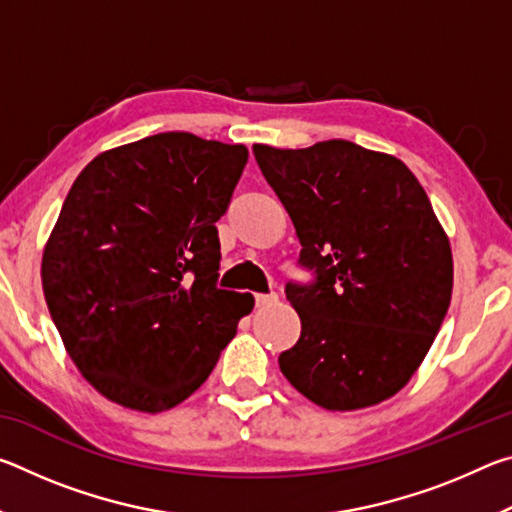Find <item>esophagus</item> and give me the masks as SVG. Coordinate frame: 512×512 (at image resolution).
Wrapping results in <instances>:
<instances>
[{"instance_id":"1","label":"esophagus","mask_w":512,"mask_h":512,"mask_svg":"<svg viewBox=\"0 0 512 512\" xmlns=\"http://www.w3.org/2000/svg\"><path fill=\"white\" fill-rule=\"evenodd\" d=\"M275 302H277L275 293H255V307L257 309L268 307V305H275Z\"/></svg>"}]
</instances>
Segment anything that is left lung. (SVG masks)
<instances>
[{
  "label": "left lung",
  "mask_w": 512,
  "mask_h": 512,
  "mask_svg": "<svg viewBox=\"0 0 512 512\" xmlns=\"http://www.w3.org/2000/svg\"><path fill=\"white\" fill-rule=\"evenodd\" d=\"M289 212L309 282H287L302 332L280 370L329 411L379 404L411 379L452 300V250L418 178L348 140L253 146Z\"/></svg>",
  "instance_id": "8db88e82"
}]
</instances>
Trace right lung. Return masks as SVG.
Masks as SVG:
<instances>
[{"mask_svg":"<svg viewBox=\"0 0 512 512\" xmlns=\"http://www.w3.org/2000/svg\"><path fill=\"white\" fill-rule=\"evenodd\" d=\"M241 144L158 133L85 167L42 255V289L69 357L121 406L160 413L210 377L250 293L216 289Z\"/></svg>","mask_w":512,"mask_h":512,"instance_id":"1","label":"right lung"}]
</instances>
